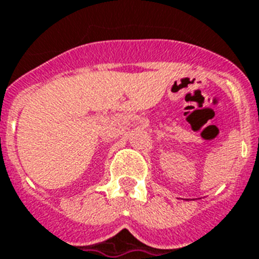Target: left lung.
Masks as SVG:
<instances>
[{"instance_id":"left-lung-1","label":"left lung","mask_w":259,"mask_h":259,"mask_svg":"<svg viewBox=\"0 0 259 259\" xmlns=\"http://www.w3.org/2000/svg\"><path fill=\"white\" fill-rule=\"evenodd\" d=\"M186 201H188V199H186Z\"/></svg>"}]
</instances>
